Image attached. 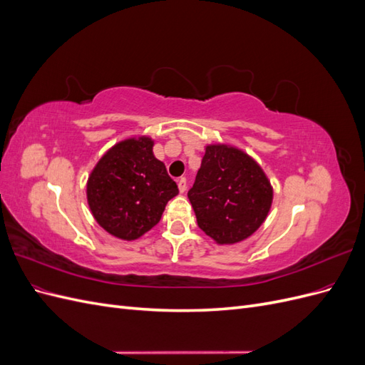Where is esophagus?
Instances as JSON below:
<instances>
[{"label": "esophagus", "mask_w": 365, "mask_h": 365, "mask_svg": "<svg viewBox=\"0 0 365 365\" xmlns=\"http://www.w3.org/2000/svg\"><path fill=\"white\" fill-rule=\"evenodd\" d=\"M178 189H180L181 193L185 192V189H187V180L185 178H178Z\"/></svg>", "instance_id": "1"}]
</instances>
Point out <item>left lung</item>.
Instances as JSON below:
<instances>
[{"mask_svg": "<svg viewBox=\"0 0 365 365\" xmlns=\"http://www.w3.org/2000/svg\"><path fill=\"white\" fill-rule=\"evenodd\" d=\"M187 196L204 233L219 245H233L264 222L272 204V185L247 152L230 145H207Z\"/></svg>", "mask_w": 365, "mask_h": 365, "instance_id": "left-lung-1", "label": "left lung"}]
</instances>
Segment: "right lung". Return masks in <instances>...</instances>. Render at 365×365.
<instances>
[{"label": "right lung", "instance_id": "add662e5", "mask_svg": "<svg viewBox=\"0 0 365 365\" xmlns=\"http://www.w3.org/2000/svg\"><path fill=\"white\" fill-rule=\"evenodd\" d=\"M178 185L153 155L148 135L121 140L97 161L86 181V200L97 224L121 240L155 227Z\"/></svg>", "mask_w": 365, "mask_h": 365}]
</instances>
